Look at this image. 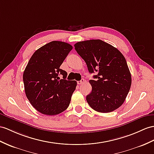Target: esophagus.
<instances>
[{
  "instance_id": "34e87169",
  "label": "esophagus",
  "mask_w": 154,
  "mask_h": 154,
  "mask_svg": "<svg viewBox=\"0 0 154 154\" xmlns=\"http://www.w3.org/2000/svg\"><path fill=\"white\" fill-rule=\"evenodd\" d=\"M85 82V81L84 79H82L80 81H78V82H77V84H78V85H81V84H84Z\"/></svg>"
}]
</instances>
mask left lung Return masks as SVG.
I'll use <instances>...</instances> for the list:
<instances>
[{
    "label": "left lung",
    "mask_w": 154,
    "mask_h": 154,
    "mask_svg": "<svg viewBox=\"0 0 154 154\" xmlns=\"http://www.w3.org/2000/svg\"><path fill=\"white\" fill-rule=\"evenodd\" d=\"M89 73L92 91L86 100L93 110L108 113L122 105L131 85V75L124 56L117 48L100 40H89L74 44Z\"/></svg>",
    "instance_id": "obj_1"
}]
</instances>
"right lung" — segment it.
Segmentation results:
<instances>
[{"label":"right lung","mask_w":154,"mask_h":154,"mask_svg":"<svg viewBox=\"0 0 154 154\" xmlns=\"http://www.w3.org/2000/svg\"><path fill=\"white\" fill-rule=\"evenodd\" d=\"M72 49L68 43L52 41L38 49L27 63L23 75L25 94L40 113L57 115L69 106L77 82L65 80L67 72L60 66Z\"/></svg>","instance_id":"obj_1"}]
</instances>
